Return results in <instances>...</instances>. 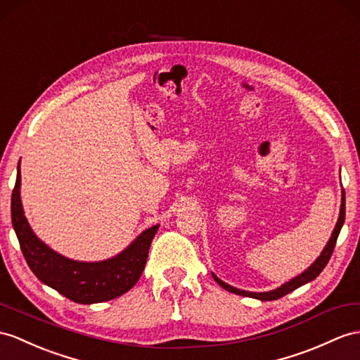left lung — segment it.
Returning a JSON list of instances; mask_svg holds the SVG:
<instances>
[{
	"mask_svg": "<svg viewBox=\"0 0 360 360\" xmlns=\"http://www.w3.org/2000/svg\"><path fill=\"white\" fill-rule=\"evenodd\" d=\"M344 220H345V192H342V205H340V215H339V220H338V223H336L335 231H333V233H331V238H330L328 244L326 246V249L322 250L321 257H319L316 261H314V262H313V266H311V267H309V270H305L302 275L293 278L292 281L285 283L284 285H281L279 288H276V290L266 292V293H252V292H244V290H240V288H235V287H232V285H229V284L223 283L221 279H218L215 275H212V276H214L215 281L224 288V290L231 292V293L241 295V296H249V297H257V300H261V301H275V300H279V297L285 296L287 293H290V292L296 290L297 287H301V285H304V284H307V283L313 281V279L316 278L323 269H326L327 262L330 261V258H331V255H333V250H335L336 241H338V236H339V232H340V229H342V224H344Z\"/></svg>",
	"mask_w": 360,
	"mask_h": 360,
	"instance_id": "8db88e82",
	"label": "left lung"
}]
</instances>
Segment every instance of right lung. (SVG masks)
Segmentation results:
<instances>
[{"label":"right lung","mask_w":360,"mask_h":360,"mask_svg":"<svg viewBox=\"0 0 360 360\" xmlns=\"http://www.w3.org/2000/svg\"><path fill=\"white\" fill-rule=\"evenodd\" d=\"M20 186L21 172L18 165L16 183L12 191V224L22 255L41 283L77 304L110 301L134 287L145 269L148 252L159 224L140 233L127 250L108 261H73L47 248L32 232L22 212Z\"/></svg>","instance_id":"1"}]
</instances>
